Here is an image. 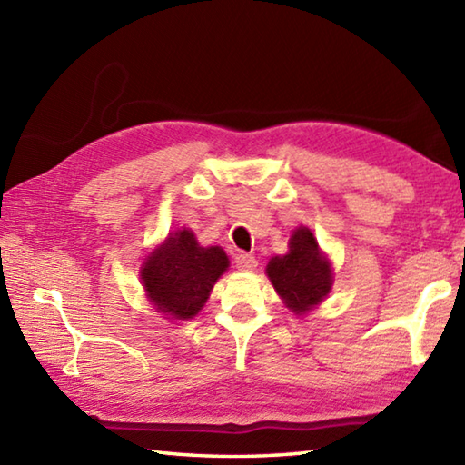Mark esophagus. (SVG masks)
<instances>
[{
  "instance_id": "obj_1",
  "label": "esophagus",
  "mask_w": 465,
  "mask_h": 465,
  "mask_svg": "<svg viewBox=\"0 0 465 465\" xmlns=\"http://www.w3.org/2000/svg\"><path fill=\"white\" fill-rule=\"evenodd\" d=\"M255 265H258V262H255L253 255L245 253V252H240L238 255H235V268L238 270L252 272V270H255Z\"/></svg>"
}]
</instances>
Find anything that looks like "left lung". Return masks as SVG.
<instances>
[{
	"instance_id": "1",
	"label": "left lung",
	"mask_w": 465,
	"mask_h": 465,
	"mask_svg": "<svg viewBox=\"0 0 465 465\" xmlns=\"http://www.w3.org/2000/svg\"><path fill=\"white\" fill-rule=\"evenodd\" d=\"M265 273L283 303L298 315L322 303L333 283L331 265L308 227H298L292 233L290 252L272 258Z\"/></svg>"
}]
</instances>
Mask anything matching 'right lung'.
<instances>
[{"instance_id":"right-lung-1","label":"right lung","mask_w":465,"mask_h":465,"mask_svg":"<svg viewBox=\"0 0 465 465\" xmlns=\"http://www.w3.org/2000/svg\"><path fill=\"white\" fill-rule=\"evenodd\" d=\"M230 260L220 245L202 248L193 232L177 230L155 248L142 268V282L153 308L175 320H190L200 312L213 283Z\"/></svg>"}]
</instances>
